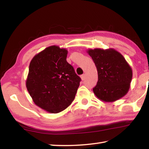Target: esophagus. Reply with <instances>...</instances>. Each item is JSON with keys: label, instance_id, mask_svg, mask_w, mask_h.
Listing matches in <instances>:
<instances>
[{"label": "esophagus", "instance_id": "1", "mask_svg": "<svg viewBox=\"0 0 149 149\" xmlns=\"http://www.w3.org/2000/svg\"><path fill=\"white\" fill-rule=\"evenodd\" d=\"M81 80L84 81L85 79V75L83 74V75H81Z\"/></svg>", "mask_w": 149, "mask_h": 149}]
</instances>
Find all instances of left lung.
I'll return each instance as SVG.
<instances>
[{
  "label": "left lung",
  "mask_w": 149,
  "mask_h": 149,
  "mask_svg": "<svg viewBox=\"0 0 149 149\" xmlns=\"http://www.w3.org/2000/svg\"><path fill=\"white\" fill-rule=\"evenodd\" d=\"M98 72V81L93 91L98 99L110 102L121 99L130 88L132 68L123 55L114 49H88Z\"/></svg>",
  "instance_id": "obj_1"
}]
</instances>
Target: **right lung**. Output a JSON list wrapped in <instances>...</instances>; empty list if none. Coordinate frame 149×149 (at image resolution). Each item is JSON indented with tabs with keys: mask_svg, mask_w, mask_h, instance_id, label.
I'll use <instances>...</instances> for the list:
<instances>
[{
	"mask_svg": "<svg viewBox=\"0 0 149 149\" xmlns=\"http://www.w3.org/2000/svg\"><path fill=\"white\" fill-rule=\"evenodd\" d=\"M68 50L52 45L35 54L29 64L26 87L37 107L52 114L72 104L81 78L66 61Z\"/></svg>",
	"mask_w": 149,
	"mask_h": 149,
	"instance_id": "1",
	"label": "right lung"
}]
</instances>
